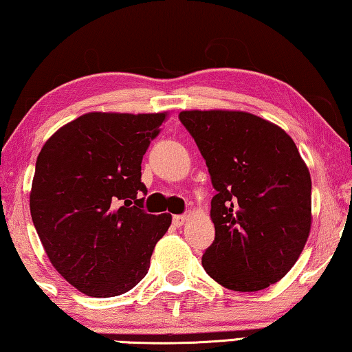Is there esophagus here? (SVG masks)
I'll return each mask as SVG.
<instances>
[{
  "instance_id": "esophagus-1",
  "label": "esophagus",
  "mask_w": 352,
  "mask_h": 352,
  "mask_svg": "<svg viewBox=\"0 0 352 352\" xmlns=\"http://www.w3.org/2000/svg\"><path fill=\"white\" fill-rule=\"evenodd\" d=\"M186 221H187L186 214H179V216H173V223H175V227H181Z\"/></svg>"
}]
</instances>
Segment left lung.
<instances>
[{
	"mask_svg": "<svg viewBox=\"0 0 352 352\" xmlns=\"http://www.w3.org/2000/svg\"><path fill=\"white\" fill-rule=\"evenodd\" d=\"M216 195V236L201 265L221 286L256 292L278 283L311 227V177L286 131L239 111H182Z\"/></svg>",
	"mask_w": 352,
	"mask_h": 352,
	"instance_id": "8db88e82",
	"label": "left lung"
}]
</instances>
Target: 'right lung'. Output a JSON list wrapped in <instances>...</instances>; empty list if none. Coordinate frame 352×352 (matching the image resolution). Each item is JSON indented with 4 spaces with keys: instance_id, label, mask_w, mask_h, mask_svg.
I'll return each instance as SVG.
<instances>
[{
    "instance_id": "add662e5",
    "label": "right lung",
    "mask_w": 352,
    "mask_h": 352,
    "mask_svg": "<svg viewBox=\"0 0 352 352\" xmlns=\"http://www.w3.org/2000/svg\"><path fill=\"white\" fill-rule=\"evenodd\" d=\"M165 114L90 113L41 149L30 211L55 270L90 297L129 292L147 274L171 214H147L142 155Z\"/></svg>"
}]
</instances>
